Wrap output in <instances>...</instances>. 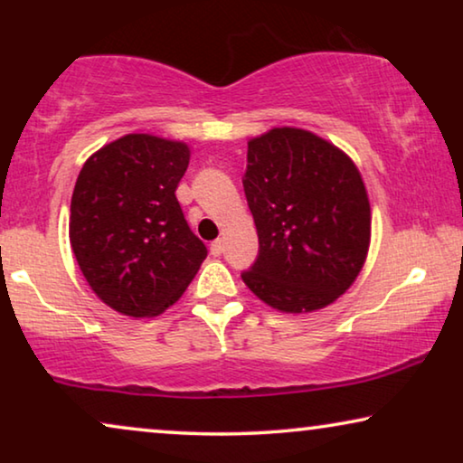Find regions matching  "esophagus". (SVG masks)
I'll return each instance as SVG.
<instances>
[{"mask_svg":"<svg viewBox=\"0 0 463 463\" xmlns=\"http://www.w3.org/2000/svg\"><path fill=\"white\" fill-rule=\"evenodd\" d=\"M211 252L214 257H219L221 252H223V242H221V240H214V242L211 244Z\"/></svg>","mask_w":463,"mask_h":463,"instance_id":"esophagus-1","label":"esophagus"}]
</instances>
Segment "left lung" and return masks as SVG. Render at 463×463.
<instances>
[{
	"label": "left lung",
	"instance_id": "obj_1",
	"mask_svg": "<svg viewBox=\"0 0 463 463\" xmlns=\"http://www.w3.org/2000/svg\"><path fill=\"white\" fill-rule=\"evenodd\" d=\"M246 160L259 255L244 284L280 312L326 307L352 287L369 252L371 206L356 164L287 126L250 138Z\"/></svg>",
	"mask_w": 463,
	"mask_h": 463
}]
</instances>
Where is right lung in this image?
<instances>
[{
    "instance_id": "right-lung-1",
    "label": "right lung",
    "mask_w": 463,
    "mask_h": 463,
    "mask_svg": "<svg viewBox=\"0 0 463 463\" xmlns=\"http://www.w3.org/2000/svg\"><path fill=\"white\" fill-rule=\"evenodd\" d=\"M187 164L185 143L126 135L80 170L69 240L86 282L119 314H162L208 255L175 195Z\"/></svg>"
}]
</instances>
